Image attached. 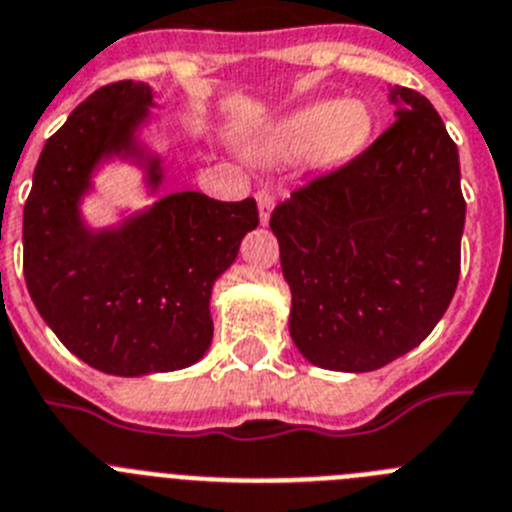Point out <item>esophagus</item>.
I'll return each mask as SVG.
<instances>
[{
  "mask_svg": "<svg viewBox=\"0 0 512 512\" xmlns=\"http://www.w3.org/2000/svg\"><path fill=\"white\" fill-rule=\"evenodd\" d=\"M275 199L270 191H257V209H260V224L265 227L270 222V214H273Z\"/></svg>",
  "mask_w": 512,
  "mask_h": 512,
  "instance_id": "34e87169",
  "label": "esophagus"
}]
</instances>
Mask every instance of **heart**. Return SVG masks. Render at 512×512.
<instances>
[{"instance_id": "1", "label": "heart", "mask_w": 512, "mask_h": 512, "mask_svg": "<svg viewBox=\"0 0 512 512\" xmlns=\"http://www.w3.org/2000/svg\"><path fill=\"white\" fill-rule=\"evenodd\" d=\"M372 130L375 114L367 101H308L267 127L257 153L265 160H293L306 153L311 168L336 170L365 150Z\"/></svg>"}]
</instances>
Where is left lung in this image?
Masks as SVG:
<instances>
[{"mask_svg":"<svg viewBox=\"0 0 512 512\" xmlns=\"http://www.w3.org/2000/svg\"><path fill=\"white\" fill-rule=\"evenodd\" d=\"M365 153L275 206L290 339L316 367L370 372L416 349L459 283L464 214L454 140L418 91Z\"/></svg>","mask_w":512,"mask_h":512,"instance_id":"8db88e82","label":"left lung"}]
</instances>
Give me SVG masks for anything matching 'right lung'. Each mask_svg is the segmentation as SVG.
I'll list each match as a JSON object with an SVG mask.
<instances>
[{
    "instance_id": "obj_1",
    "label": "right lung",
    "mask_w": 512,
    "mask_h": 512,
    "mask_svg": "<svg viewBox=\"0 0 512 512\" xmlns=\"http://www.w3.org/2000/svg\"><path fill=\"white\" fill-rule=\"evenodd\" d=\"M155 91L142 81L101 86L45 142L22 219L25 283L68 352L119 377L173 372L211 347L209 301L239 242L257 227L255 199L168 193L91 227L86 196L104 165L142 170L145 196L165 181L163 155L142 140Z\"/></svg>"
}]
</instances>
